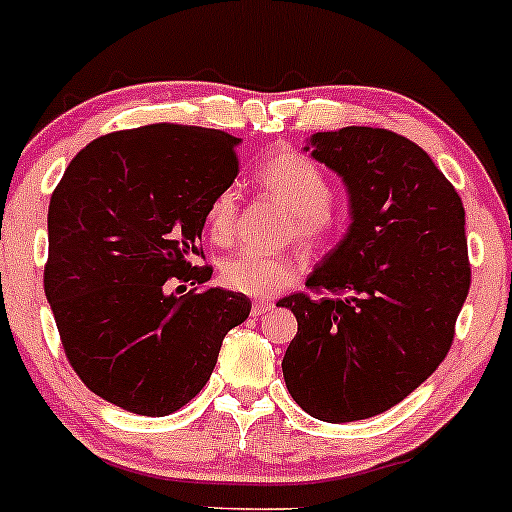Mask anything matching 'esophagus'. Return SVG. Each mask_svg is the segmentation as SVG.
Listing matches in <instances>:
<instances>
[{
    "instance_id": "esophagus-1",
    "label": "esophagus",
    "mask_w": 512,
    "mask_h": 512,
    "mask_svg": "<svg viewBox=\"0 0 512 512\" xmlns=\"http://www.w3.org/2000/svg\"><path fill=\"white\" fill-rule=\"evenodd\" d=\"M272 308H274L272 301H255L252 303V316L260 318V316H265V313L272 311Z\"/></svg>"
}]
</instances>
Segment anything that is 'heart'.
<instances>
[{
  "label": "heart",
  "instance_id": "heart-1",
  "mask_svg": "<svg viewBox=\"0 0 512 512\" xmlns=\"http://www.w3.org/2000/svg\"><path fill=\"white\" fill-rule=\"evenodd\" d=\"M255 179L277 196L289 209V230L306 250L323 247L333 235V187L320 170L318 162L296 150H277L257 165ZM238 218V196L233 189H223L211 199L206 209V230L216 243H228L235 233ZM296 277V262L284 252L245 250L233 252L221 265V279L228 289L238 294L267 299L289 286Z\"/></svg>",
  "mask_w": 512,
  "mask_h": 512
}]
</instances>
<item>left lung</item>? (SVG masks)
Returning <instances> with one entry per match:
<instances>
[{"label": "left lung", "instance_id": "8db88e82", "mask_svg": "<svg viewBox=\"0 0 512 512\" xmlns=\"http://www.w3.org/2000/svg\"><path fill=\"white\" fill-rule=\"evenodd\" d=\"M311 148L345 182L352 223L306 282L333 299L277 303L299 320L282 369L308 415L352 423L401 403L447 357L471 284L464 206L430 155L386 128L316 133Z\"/></svg>", "mask_w": 512, "mask_h": 512}]
</instances>
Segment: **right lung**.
Listing matches in <instances>:
<instances>
[{
  "label": "right lung",
  "mask_w": 512,
  "mask_h": 512,
  "mask_svg": "<svg viewBox=\"0 0 512 512\" xmlns=\"http://www.w3.org/2000/svg\"><path fill=\"white\" fill-rule=\"evenodd\" d=\"M223 131L179 123L116 131L80 150L50 196L43 289L72 369L128 413L170 415L206 386L223 338L250 316L194 267L211 199L238 174Z\"/></svg>",
  "instance_id": "add662e5"
}]
</instances>
